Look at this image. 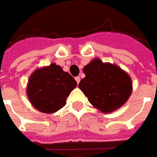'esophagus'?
<instances>
[{
  "label": "esophagus",
  "instance_id": "1",
  "mask_svg": "<svg viewBox=\"0 0 157 157\" xmlns=\"http://www.w3.org/2000/svg\"><path fill=\"white\" fill-rule=\"evenodd\" d=\"M75 79V81H76V82H77V84H79V82H80V80H81V79H80V76H76Z\"/></svg>",
  "mask_w": 157,
  "mask_h": 157
}]
</instances>
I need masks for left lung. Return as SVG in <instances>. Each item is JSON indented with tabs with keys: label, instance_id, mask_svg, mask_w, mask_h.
I'll return each mask as SVG.
<instances>
[{
	"label": "left lung",
	"instance_id": "1",
	"mask_svg": "<svg viewBox=\"0 0 157 157\" xmlns=\"http://www.w3.org/2000/svg\"><path fill=\"white\" fill-rule=\"evenodd\" d=\"M83 72L86 76L79 83V88L102 113L120 108L131 94V79L117 65L95 59L86 65Z\"/></svg>",
	"mask_w": 157,
	"mask_h": 157
}]
</instances>
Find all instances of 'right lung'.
I'll use <instances>...</instances> for the list:
<instances>
[{
    "instance_id": "obj_1",
    "label": "right lung",
    "mask_w": 157,
    "mask_h": 157,
    "mask_svg": "<svg viewBox=\"0 0 157 157\" xmlns=\"http://www.w3.org/2000/svg\"><path fill=\"white\" fill-rule=\"evenodd\" d=\"M75 86V79L53 63L33 73L27 94L34 108L42 113H52L65 105L67 97Z\"/></svg>"
}]
</instances>
